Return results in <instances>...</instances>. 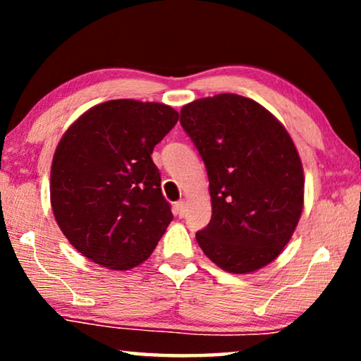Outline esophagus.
I'll return each instance as SVG.
<instances>
[{"instance_id":"1","label":"esophagus","mask_w":361,"mask_h":361,"mask_svg":"<svg viewBox=\"0 0 361 361\" xmlns=\"http://www.w3.org/2000/svg\"><path fill=\"white\" fill-rule=\"evenodd\" d=\"M174 212H176V215H179L180 219H182V216H184V215H185V212H187L185 202H184V200H179V202H177V204L174 205Z\"/></svg>"}]
</instances>
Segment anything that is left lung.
Listing matches in <instances>:
<instances>
[{"mask_svg": "<svg viewBox=\"0 0 361 361\" xmlns=\"http://www.w3.org/2000/svg\"><path fill=\"white\" fill-rule=\"evenodd\" d=\"M180 125L209 174L212 219L195 238L226 273L269 264L304 207V171L289 133L251 98L220 93L182 106Z\"/></svg>", "mask_w": 361, "mask_h": 361, "instance_id": "obj_1", "label": "left lung"}]
</instances>
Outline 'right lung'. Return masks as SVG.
<instances>
[{
  "label": "right lung",
  "mask_w": 361,
  "mask_h": 361,
  "mask_svg": "<svg viewBox=\"0 0 361 361\" xmlns=\"http://www.w3.org/2000/svg\"><path fill=\"white\" fill-rule=\"evenodd\" d=\"M177 120L164 103L110 100L63 133L51 167V205L66 238L93 263L135 268L174 219L151 154Z\"/></svg>",
  "instance_id": "1"
}]
</instances>
